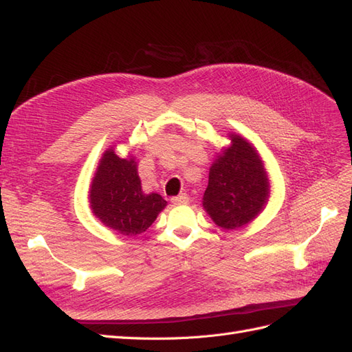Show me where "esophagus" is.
Instances as JSON below:
<instances>
[{
    "instance_id": "34e87169",
    "label": "esophagus",
    "mask_w": 352,
    "mask_h": 352,
    "mask_svg": "<svg viewBox=\"0 0 352 352\" xmlns=\"http://www.w3.org/2000/svg\"><path fill=\"white\" fill-rule=\"evenodd\" d=\"M170 202L175 204V205H186L188 202V196L186 193H183V195L173 197V199H170Z\"/></svg>"
}]
</instances>
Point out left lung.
<instances>
[{
  "instance_id": "1",
  "label": "left lung",
  "mask_w": 352,
  "mask_h": 352,
  "mask_svg": "<svg viewBox=\"0 0 352 352\" xmlns=\"http://www.w3.org/2000/svg\"><path fill=\"white\" fill-rule=\"evenodd\" d=\"M230 146L217 155L210 168L202 205L217 226L244 228L263 211L270 186L263 160L251 142L230 133Z\"/></svg>"
}]
</instances>
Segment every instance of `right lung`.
<instances>
[{
  "mask_svg": "<svg viewBox=\"0 0 352 352\" xmlns=\"http://www.w3.org/2000/svg\"><path fill=\"white\" fill-rule=\"evenodd\" d=\"M89 204L104 226L123 236L146 232L166 206L160 195L142 192L133 156L119 157L113 148H108L99 160L90 184Z\"/></svg>",
  "mask_w": 352,
  "mask_h": 352,
  "instance_id": "1",
  "label": "right lung"
}]
</instances>
